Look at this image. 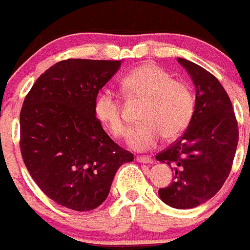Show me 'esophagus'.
Segmentation results:
<instances>
[{"label": "esophagus", "mask_w": 250, "mask_h": 250, "mask_svg": "<svg viewBox=\"0 0 250 250\" xmlns=\"http://www.w3.org/2000/svg\"><path fill=\"white\" fill-rule=\"evenodd\" d=\"M135 160L137 161H139V163H145V164H151L153 161L152 159L149 156H137L135 157Z\"/></svg>", "instance_id": "esophagus-1"}]
</instances>
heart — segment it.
I'll return each mask as SVG.
<instances>
[{
  "instance_id": "obj_1",
  "label": "heart",
  "mask_w": 250,
  "mask_h": 250,
  "mask_svg": "<svg viewBox=\"0 0 250 250\" xmlns=\"http://www.w3.org/2000/svg\"><path fill=\"white\" fill-rule=\"evenodd\" d=\"M121 89L129 99H145L139 119L143 123L129 135V145L146 151L161 141L178 137L188 126L195 109V98L187 83L155 64L138 65L121 79ZM99 123L115 138L127 134L129 125L124 117L123 103L115 93L103 91L94 104Z\"/></svg>"
}]
</instances>
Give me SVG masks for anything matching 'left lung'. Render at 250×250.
<instances>
[{"label":"left lung","instance_id":"obj_1","mask_svg":"<svg viewBox=\"0 0 250 250\" xmlns=\"http://www.w3.org/2000/svg\"><path fill=\"white\" fill-rule=\"evenodd\" d=\"M196 87L195 111L179 139L156 159L174 167V182L159 189L160 199L175 209L201 205L218 192L229 177L239 141V127L226 90L200 65L178 58Z\"/></svg>","mask_w":250,"mask_h":250}]
</instances>
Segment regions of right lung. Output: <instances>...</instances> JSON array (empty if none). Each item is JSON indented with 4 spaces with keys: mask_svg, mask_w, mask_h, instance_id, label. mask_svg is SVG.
Returning a JSON list of instances; mask_svg holds the SVG:
<instances>
[{
    "mask_svg": "<svg viewBox=\"0 0 250 250\" xmlns=\"http://www.w3.org/2000/svg\"><path fill=\"white\" fill-rule=\"evenodd\" d=\"M120 61L67 59L46 69L21 111V152L33 181L51 200L87 211L107 199L116 171L134 160L103 130L98 93Z\"/></svg>",
    "mask_w": 250,
    "mask_h": 250,
    "instance_id": "obj_1",
    "label": "right lung"
}]
</instances>
